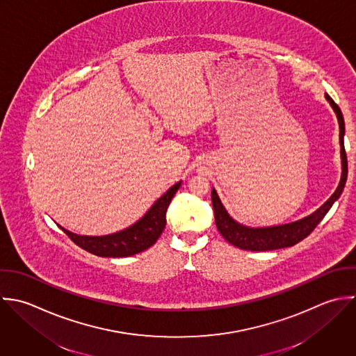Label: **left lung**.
Segmentation results:
<instances>
[{"label":"left lung","instance_id":"left-lung-1","mask_svg":"<svg viewBox=\"0 0 356 356\" xmlns=\"http://www.w3.org/2000/svg\"><path fill=\"white\" fill-rule=\"evenodd\" d=\"M326 101L330 104L333 108L339 125H340V147H341V178L337 189L334 193L312 214L294 221L289 224H282V225H273V227H262V228H251L247 225H243L234 220L227 209L224 207L217 191L213 188L211 191V202L214 207V216H216V225L220 231L222 237L229 241L231 244L236 245L241 250H248V251H268V250H276V248H284V247H291L301 241L302 238L308 236L316 225L323 220V217L327 214V211L332 209L334 202L341 196L346 182H347V175H348V163H347V154L344 149V135H346V124H344V118L337 106V104L327 95L325 94Z\"/></svg>","mask_w":356,"mask_h":356}]
</instances>
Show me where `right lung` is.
<instances>
[{
    "instance_id": "add662e5",
    "label": "right lung",
    "mask_w": 356,
    "mask_h": 356,
    "mask_svg": "<svg viewBox=\"0 0 356 356\" xmlns=\"http://www.w3.org/2000/svg\"><path fill=\"white\" fill-rule=\"evenodd\" d=\"M182 181L172 185L160 196L146 214L131 227L104 236H87L73 234L58 225L79 247L98 257H129L153 245L165 228V213L171 199L179 189Z\"/></svg>"
}]
</instances>
